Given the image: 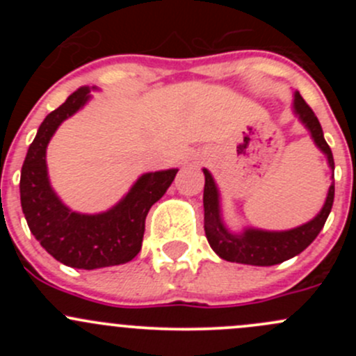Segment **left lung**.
<instances>
[{
	"label": "left lung",
	"instance_id": "obj_1",
	"mask_svg": "<svg viewBox=\"0 0 356 356\" xmlns=\"http://www.w3.org/2000/svg\"><path fill=\"white\" fill-rule=\"evenodd\" d=\"M294 111L301 118L308 131L312 132L315 145L327 155L329 165L334 170V158L329 145L324 139L321 122L314 110L307 105L300 92L294 95ZM204 172V191H203V207H204V232L210 243L211 250L220 258L236 264L258 265V267H268L277 265L289 258L296 257L305 250L324 227L334 203V182L329 188L327 200L321 213L301 227L291 229L286 232H267V231H246L245 234H231L224 227L218 210V193L210 172Z\"/></svg>",
	"mask_w": 356,
	"mask_h": 356
}]
</instances>
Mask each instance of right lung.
Masks as SVG:
<instances>
[{
  "label": "right lung",
  "mask_w": 356,
  "mask_h": 356,
  "mask_svg": "<svg viewBox=\"0 0 356 356\" xmlns=\"http://www.w3.org/2000/svg\"><path fill=\"white\" fill-rule=\"evenodd\" d=\"M89 99V88L72 92L39 125L20 175V203L29 229L41 246L74 268L111 267L131 261L141 251L149 208L174 181L177 170L145 174L117 207L99 215L70 211L56 198L46 172V146L58 125Z\"/></svg>",
  "instance_id": "add662e5"
}]
</instances>
